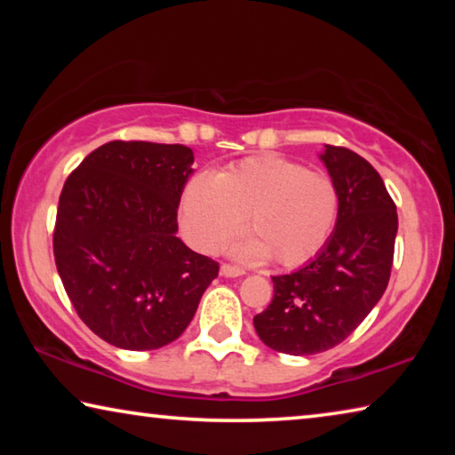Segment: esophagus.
I'll return each instance as SVG.
<instances>
[{"instance_id": "esophagus-1", "label": "esophagus", "mask_w": 455, "mask_h": 455, "mask_svg": "<svg viewBox=\"0 0 455 455\" xmlns=\"http://www.w3.org/2000/svg\"><path fill=\"white\" fill-rule=\"evenodd\" d=\"M220 275L222 276H243L244 275V268L235 267V265H228V263H222Z\"/></svg>"}]
</instances>
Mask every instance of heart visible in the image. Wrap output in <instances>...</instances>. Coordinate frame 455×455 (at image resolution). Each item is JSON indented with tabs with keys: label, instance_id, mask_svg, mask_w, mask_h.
I'll return each mask as SVG.
<instances>
[{
	"label": "heart",
	"instance_id": "heart-1",
	"mask_svg": "<svg viewBox=\"0 0 455 455\" xmlns=\"http://www.w3.org/2000/svg\"><path fill=\"white\" fill-rule=\"evenodd\" d=\"M337 217L333 179L279 154L244 158L214 179L198 174L180 198V227L195 249L219 251L246 220L252 236L236 246L238 255L255 260L271 255L283 267L317 257Z\"/></svg>",
	"mask_w": 455,
	"mask_h": 455
}]
</instances>
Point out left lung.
<instances>
[{
  "label": "left lung",
  "instance_id": "obj_1",
  "mask_svg": "<svg viewBox=\"0 0 455 455\" xmlns=\"http://www.w3.org/2000/svg\"><path fill=\"white\" fill-rule=\"evenodd\" d=\"M323 164L339 192L333 235L311 263L273 276V301L255 315L267 347L315 355L345 341L387 289L397 211L379 172L349 148L329 146Z\"/></svg>",
  "mask_w": 455,
  "mask_h": 455
}]
</instances>
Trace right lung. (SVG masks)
Masks as SVG:
<instances>
[{"label": "right lung", "instance_id": "1", "mask_svg": "<svg viewBox=\"0 0 455 455\" xmlns=\"http://www.w3.org/2000/svg\"><path fill=\"white\" fill-rule=\"evenodd\" d=\"M192 163L182 144L114 140L90 152L61 188L60 279L80 319L114 347L172 343L217 279V260L176 236Z\"/></svg>", "mask_w": 455, "mask_h": 455}]
</instances>
